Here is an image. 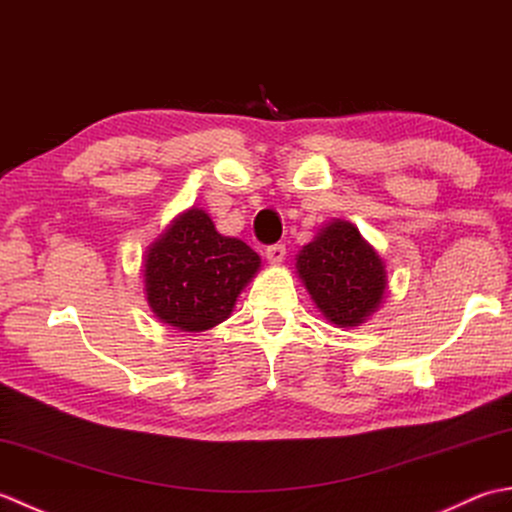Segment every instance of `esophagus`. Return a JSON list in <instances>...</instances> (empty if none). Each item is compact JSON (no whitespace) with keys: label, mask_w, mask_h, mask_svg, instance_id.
<instances>
[{"label":"esophagus","mask_w":512,"mask_h":512,"mask_svg":"<svg viewBox=\"0 0 512 512\" xmlns=\"http://www.w3.org/2000/svg\"><path fill=\"white\" fill-rule=\"evenodd\" d=\"M266 259L270 264H281L286 259V246L284 244H270L266 248Z\"/></svg>","instance_id":"1"}]
</instances>
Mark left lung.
Returning <instances> with one entry per match:
<instances>
[{
    "mask_svg": "<svg viewBox=\"0 0 512 512\" xmlns=\"http://www.w3.org/2000/svg\"><path fill=\"white\" fill-rule=\"evenodd\" d=\"M295 266L323 317L339 328L365 323L385 297L383 259L350 222L334 220L323 226L299 250Z\"/></svg>",
    "mask_w": 512,
    "mask_h": 512,
    "instance_id": "8db88e82",
    "label": "left lung"
}]
</instances>
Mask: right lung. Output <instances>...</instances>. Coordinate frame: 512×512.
<instances>
[{"instance_id": "add662e5", "label": "right lung", "mask_w": 512, "mask_h": 512, "mask_svg": "<svg viewBox=\"0 0 512 512\" xmlns=\"http://www.w3.org/2000/svg\"><path fill=\"white\" fill-rule=\"evenodd\" d=\"M262 266L242 239L224 237L202 209L173 220L143 264L151 312L182 332H204L231 317L239 292Z\"/></svg>"}]
</instances>
